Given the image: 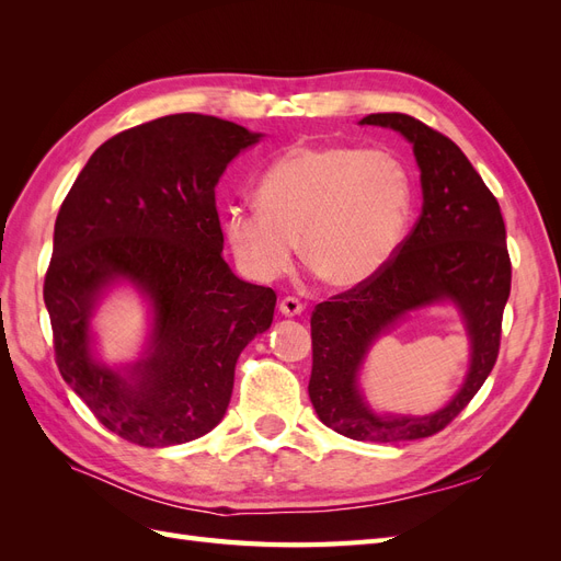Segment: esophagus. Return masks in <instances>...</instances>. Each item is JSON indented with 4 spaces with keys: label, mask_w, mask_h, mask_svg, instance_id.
<instances>
[{
    "label": "esophagus",
    "mask_w": 561,
    "mask_h": 561,
    "mask_svg": "<svg viewBox=\"0 0 561 561\" xmlns=\"http://www.w3.org/2000/svg\"><path fill=\"white\" fill-rule=\"evenodd\" d=\"M278 311H280L283 316H287V318L301 316L304 304H301L297 297H285V299H280V304H278Z\"/></svg>",
    "instance_id": "esophagus-1"
}]
</instances>
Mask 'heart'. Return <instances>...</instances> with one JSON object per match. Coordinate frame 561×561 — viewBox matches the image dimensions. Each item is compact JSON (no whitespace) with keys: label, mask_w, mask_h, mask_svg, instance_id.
Returning a JSON list of instances; mask_svg holds the SVG:
<instances>
[{"label":"heart","mask_w":561,"mask_h":561,"mask_svg":"<svg viewBox=\"0 0 561 561\" xmlns=\"http://www.w3.org/2000/svg\"><path fill=\"white\" fill-rule=\"evenodd\" d=\"M257 206L222 210L225 241L243 274L274 283L299 257L339 290L375 280L393 262L414 213V182L386 149L297 145L254 186Z\"/></svg>","instance_id":"1"}]
</instances>
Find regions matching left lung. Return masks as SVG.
Returning a JSON list of instances; mask_svg holds the SVG:
<instances>
[{"instance_id":"left-lung-1","label":"left lung","mask_w":561,"mask_h":561,"mask_svg":"<svg viewBox=\"0 0 561 561\" xmlns=\"http://www.w3.org/2000/svg\"><path fill=\"white\" fill-rule=\"evenodd\" d=\"M360 124L393 128L412 142L423 206L412 233L375 280L316 307L309 398L318 419L339 435L360 443H407L443 431L494 369L513 268L499 201L447 135L398 112L369 114ZM443 300L459 309L471 336L465 386L435 415L371 413L357 386L370 344L410 310Z\"/></svg>"}]
</instances>
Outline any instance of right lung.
<instances>
[{"mask_svg": "<svg viewBox=\"0 0 561 561\" xmlns=\"http://www.w3.org/2000/svg\"><path fill=\"white\" fill-rule=\"evenodd\" d=\"M262 133L206 114H171L100 145L56 217L44 304L62 379L103 426L140 447H171L222 421L241 351L274 320L276 293L222 257L215 186ZM150 304L140 362L92 355L90 320L110 286Z\"/></svg>", "mask_w": 561, "mask_h": 561, "instance_id": "1", "label": "right lung"}]
</instances>
